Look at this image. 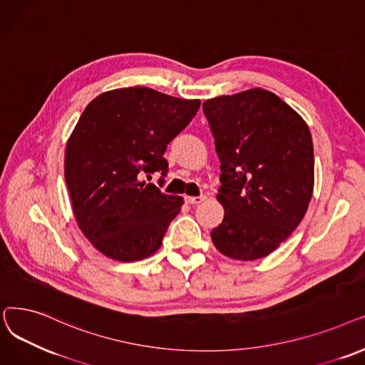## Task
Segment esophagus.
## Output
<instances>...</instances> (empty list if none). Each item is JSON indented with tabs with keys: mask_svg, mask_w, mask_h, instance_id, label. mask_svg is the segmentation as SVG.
Here are the masks:
<instances>
[{
	"mask_svg": "<svg viewBox=\"0 0 365 365\" xmlns=\"http://www.w3.org/2000/svg\"><path fill=\"white\" fill-rule=\"evenodd\" d=\"M185 203L188 205H199L205 200V196H185Z\"/></svg>",
	"mask_w": 365,
	"mask_h": 365,
	"instance_id": "1",
	"label": "esophagus"
}]
</instances>
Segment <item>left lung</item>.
Masks as SVG:
<instances>
[{"mask_svg":"<svg viewBox=\"0 0 365 365\" xmlns=\"http://www.w3.org/2000/svg\"><path fill=\"white\" fill-rule=\"evenodd\" d=\"M203 113L221 162L224 206L211 239L229 258H263L307 211L315 184L310 130L279 96L258 88L207 99Z\"/></svg>","mask_w":365,"mask_h":365,"instance_id":"1","label":"left lung"}]
</instances>
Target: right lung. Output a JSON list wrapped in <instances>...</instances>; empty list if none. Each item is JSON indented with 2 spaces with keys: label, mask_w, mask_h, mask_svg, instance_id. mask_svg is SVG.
<instances>
[{
  "label": "right lung",
  "mask_w": 365,
  "mask_h": 365,
  "mask_svg": "<svg viewBox=\"0 0 365 365\" xmlns=\"http://www.w3.org/2000/svg\"><path fill=\"white\" fill-rule=\"evenodd\" d=\"M199 107L138 86L103 92L84 108L66 144L65 181L80 230L103 255L138 262L160 248L184 200L141 178L166 175V147Z\"/></svg>",
  "instance_id": "obj_1"
}]
</instances>
